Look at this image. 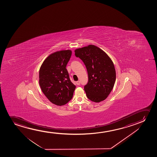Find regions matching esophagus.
Returning a JSON list of instances; mask_svg holds the SVG:
<instances>
[{
	"label": "esophagus",
	"instance_id": "esophagus-1",
	"mask_svg": "<svg viewBox=\"0 0 157 157\" xmlns=\"http://www.w3.org/2000/svg\"><path fill=\"white\" fill-rule=\"evenodd\" d=\"M76 84L77 85H80V81H78V82H76Z\"/></svg>",
	"mask_w": 157,
	"mask_h": 157
}]
</instances>
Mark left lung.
<instances>
[{
	"label": "left lung",
	"instance_id": "8db88e82",
	"mask_svg": "<svg viewBox=\"0 0 157 157\" xmlns=\"http://www.w3.org/2000/svg\"><path fill=\"white\" fill-rule=\"evenodd\" d=\"M75 56L86 66L88 80L84 90L88 99L95 102L105 100L116 80L114 64L103 50L94 45L75 50Z\"/></svg>",
	"mask_w": 157,
	"mask_h": 157
}]
</instances>
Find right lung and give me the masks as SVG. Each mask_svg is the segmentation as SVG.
<instances>
[{"label": "right lung", "instance_id": "right-lung-1", "mask_svg": "<svg viewBox=\"0 0 157 157\" xmlns=\"http://www.w3.org/2000/svg\"><path fill=\"white\" fill-rule=\"evenodd\" d=\"M71 50L51 54L39 71V84L44 94L51 102L64 105L73 97L75 86L71 82L66 67L71 58Z\"/></svg>", "mask_w": 157, "mask_h": 157}]
</instances>
